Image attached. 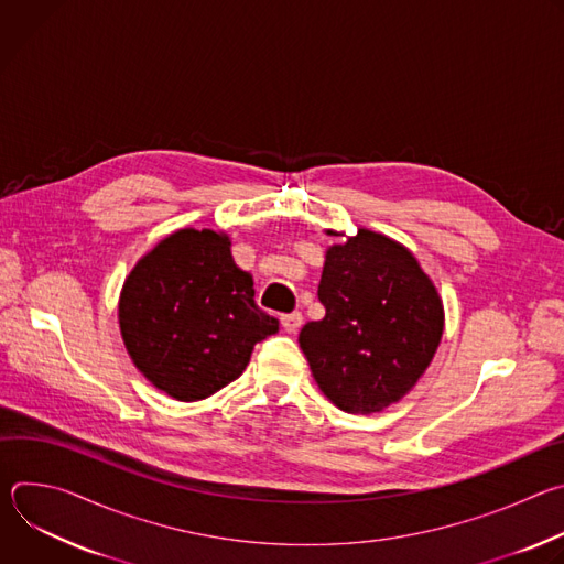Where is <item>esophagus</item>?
Instances as JSON below:
<instances>
[{"label":"esophagus","mask_w":564,"mask_h":564,"mask_svg":"<svg viewBox=\"0 0 564 564\" xmlns=\"http://www.w3.org/2000/svg\"><path fill=\"white\" fill-rule=\"evenodd\" d=\"M281 326L285 333L294 335L301 326H303V314L301 312H290V314H283L281 316Z\"/></svg>","instance_id":"esophagus-1"}]
</instances>
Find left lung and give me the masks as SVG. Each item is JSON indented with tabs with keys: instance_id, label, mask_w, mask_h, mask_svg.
Here are the masks:
<instances>
[{
	"instance_id": "8db88e82",
	"label": "left lung",
	"mask_w": 564,
	"mask_h": 564,
	"mask_svg": "<svg viewBox=\"0 0 564 564\" xmlns=\"http://www.w3.org/2000/svg\"><path fill=\"white\" fill-rule=\"evenodd\" d=\"M321 321L299 335L314 381L346 413H379L429 368L444 310L415 257L383 234L359 229L326 252Z\"/></svg>"
}]
</instances>
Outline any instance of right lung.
<instances>
[{
	"label": "right lung",
	"instance_id": "1",
	"mask_svg": "<svg viewBox=\"0 0 564 564\" xmlns=\"http://www.w3.org/2000/svg\"><path fill=\"white\" fill-rule=\"evenodd\" d=\"M120 330L138 370L181 401L214 394L243 375L279 318L254 301V281L238 270L229 238L181 229L138 261L120 296Z\"/></svg>",
	"mask_w": 564,
	"mask_h": 564
}]
</instances>
